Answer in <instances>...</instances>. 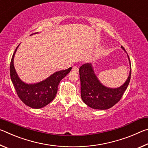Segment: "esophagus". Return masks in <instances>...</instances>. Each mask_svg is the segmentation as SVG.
Returning <instances> with one entry per match:
<instances>
[{"label":"esophagus","instance_id":"esophagus-1","mask_svg":"<svg viewBox=\"0 0 148 148\" xmlns=\"http://www.w3.org/2000/svg\"><path fill=\"white\" fill-rule=\"evenodd\" d=\"M72 71H73L74 72H78V71H79V69H78V67H77V66H73L72 67Z\"/></svg>","mask_w":148,"mask_h":148}]
</instances>
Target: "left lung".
<instances>
[{"label": "left lung", "instance_id": "obj_1", "mask_svg": "<svg viewBox=\"0 0 148 148\" xmlns=\"http://www.w3.org/2000/svg\"><path fill=\"white\" fill-rule=\"evenodd\" d=\"M121 47L125 51L123 47ZM127 57L130 64L129 76L122 86L116 88H111L104 86L95 74L93 66L91 63L84 64L79 67L81 97L85 104L93 109L107 110L120 101L131 79V61L128 54Z\"/></svg>", "mask_w": 148, "mask_h": 148}]
</instances>
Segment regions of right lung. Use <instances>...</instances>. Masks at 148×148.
Returning a JSON list of instances; mask_svg holds the SVG:
<instances>
[{"label":"right lung","mask_w":148,"mask_h":148,"mask_svg":"<svg viewBox=\"0 0 148 148\" xmlns=\"http://www.w3.org/2000/svg\"><path fill=\"white\" fill-rule=\"evenodd\" d=\"M37 33L38 32L34 34ZM32 34H34L31 35ZM19 45L16 47L11 60L10 68L11 80L19 98L25 104L32 108H41L49 104L55 99L59 82L71 72L72 67L64 71L56 72L38 83L27 84L19 78L14 64L15 54Z\"/></svg>","instance_id":"1"}]
</instances>
